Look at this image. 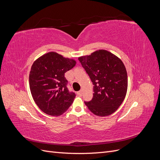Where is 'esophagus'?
<instances>
[{
    "mask_svg": "<svg viewBox=\"0 0 160 160\" xmlns=\"http://www.w3.org/2000/svg\"><path fill=\"white\" fill-rule=\"evenodd\" d=\"M77 94H78L79 96H82V95H83V90H80L79 91H78Z\"/></svg>",
    "mask_w": 160,
    "mask_h": 160,
    "instance_id": "1",
    "label": "esophagus"
}]
</instances>
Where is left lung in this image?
Returning <instances> with one entry per match:
<instances>
[{
	"label": "left lung",
	"instance_id": "1",
	"mask_svg": "<svg viewBox=\"0 0 160 160\" xmlns=\"http://www.w3.org/2000/svg\"><path fill=\"white\" fill-rule=\"evenodd\" d=\"M79 61L93 84V97L85 104L95 115L105 117L113 113L123 101L128 90V74L119 57L104 49Z\"/></svg>",
	"mask_w": 160,
	"mask_h": 160
}]
</instances>
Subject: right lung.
Segmentation results:
<instances>
[{
  "label": "right lung",
  "instance_id": "right-lung-1",
  "mask_svg": "<svg viewBox=\"0 0 160 160\" xmlns=\"http://www.w3.org/2000/svg\"><path fill=\"white\" fill-rule=\"evenodd\" d=\"M75 65V60L53 51L33 62L29 74L30 90L35 103L45 113L59 116L73 102L75 93L67 89L65 73Z\"/></svg>",
  "mask_w": 160,
  "mask_h": 160
}]
</instances>
